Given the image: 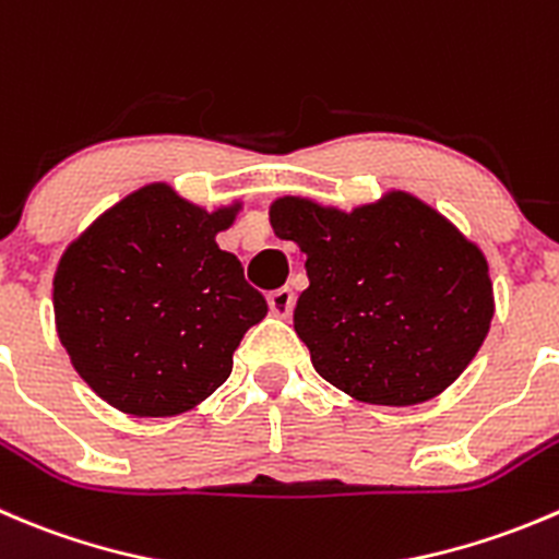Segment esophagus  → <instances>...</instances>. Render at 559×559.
Segmentation results:
<instances>
[{
  "mask_svg": "<svg viewBox=\"0 0 559 559\" xmlns=\"http://www.w3.org/2000/svg\"><path fill=\"white\" fill-rule=\"evenodd\" d=\"M267 306H270V313H273V317L286 319L292 313V308H295V292H292L289 286L270 292Z\"/></svg>",
  "mask_w": 559,
  "mask_h": 559,
  "instance_id": "34e87169",
  "label": "esophagus"
}]
</instances>
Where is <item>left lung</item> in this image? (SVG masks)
Returning a JSON list of instances; mask_svg holds the SVG:
<instances>
[{
	"instance_id": "obj_1",
	"label": "left lung",
	"mask_w": 559,
	"mask_h": 559,
	"mask_svg": "<svg viewBox=\"0 0 559 559\" xmlns=\"http://www.w3.org/2000/svg\"><path fill=\"white\" fill-rule=\"evenodd\" d=\"M275 237L306 253L295 330L319 377L352 399L409 406L469 366L495 317L480 248L404 191L352 213L284 197Z\"/></svg>"
}]
</instances>
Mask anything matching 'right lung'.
Returning a JSON list of instances; mask_svg holds the SVG:
<instances>
[{
  "label": "right lung",
  "mask_w": 559,
  "mask_h": 559,
  "mask_svg": "<svg viewBox=\"0 0 559 559\" xmlns=\"http://www.w3.org/2000/svg\"><path fill=\"white\" fill-rule=\"evenodd\" d=\"M237 210L207 213L153 182L106 210L59 259V341L119 412L180 415L229 379L242 335L267 313L240 259L215 242Z\"/></svg>",
  "instance_id": "obj_1"
}]
</instances>
